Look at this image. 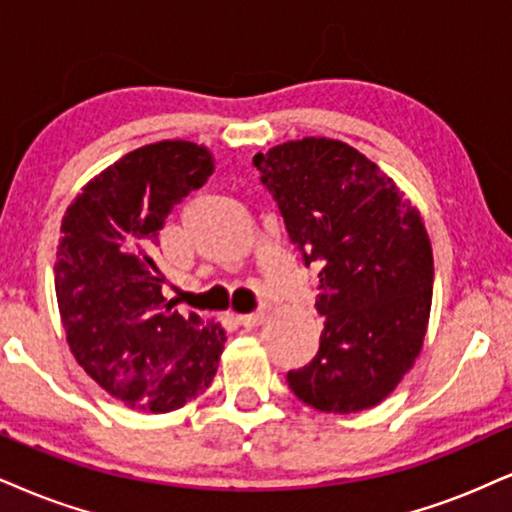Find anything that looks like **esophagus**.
Masks as SVG:
<instances>
[{
  "mask_svg": "<svg viewBox=\"0 0 512 512\" xmlns=\"http://www.w3.org/2000/svg\"><path fill=\"white\" fill-rule=\"evenodd\" d=\"M263 320H266V311H256V313H242V315H237V323L239 325H244V327H258L263 323Z\"/></svg>",
  "mask_w": 512,
  "mask_h": 512,
  "instance_id": "34e87169",
  "label": "esophagus"
}]
</instances>
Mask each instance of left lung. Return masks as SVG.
I'll list each match as a JSON object with an SVG mask.
<instances>
[{
	"label": "left lung",
	"mask_w": 512,
	"mask_h": 512,
	"mask_svg": "<svg viewBox=\"0 0 512 512\" xmlns=\"http://www.w3.org/2000/svg\"><path fill=\"white\" fill-rule=\"evenodd\" d=\"M254 166L320 277V349L287 372L289 387L323 413L377 406L413 368L430 320L434 261L418 208L339 140L277 144Z\"/></svg>",
	"instance_id": "8db88e82"
}]
</instances>
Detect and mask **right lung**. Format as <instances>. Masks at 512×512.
Instances as JSON below:
<instances>
[{"label":"right lung","instance_id":"1","mask_svg":"<svg viewBox=\"0 0 512 512\" xmlns=\"http://www.w3.org/2000/svg\"><path fill=\"white\" fill-rule=\"evenodd\" d=\"M213 173L206 147L147 144L87 182L68 206L54 287L75 361L125 406L178 410L208 389L225 330L182 315L154 261L168 213Z\"/></svg>","mask_w":512,"mask_h":512}]
</instances>
